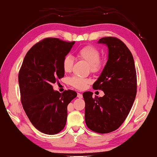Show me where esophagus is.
Returning a JSON list of instances; mask_svg holds the SVG:
<instances>
[{
    "label": "esophagus",
    "mask_w": 157,
    "mask_h": 157,
    "mask_svg": "<svg viewBox=\"0 0 157 157\" xmlns=\"http://www.w3.org/2000/svg\"><path fill=\"white\" fill-rule=\"evenodd\" d=\"M77 97H78V98H80V99H81L82 97V95L81 93H77Z\"/></svg>",
    "instance_id": "obj_1"
}]
</instances>
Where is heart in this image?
<instances>
[{
    "mask_svg": "<svg viewBox=\"0 0 157 157\" xmlns=\"http://www.w3.org/2000/svg\"><path fill=\"white\" fill-rule=\"evenodd\" d=\"M77 57L89 64L90 71L93 73L100 72L103 68V62L101 60L100 52L93 46H86L81 48L76 53ZM73 60L71 57L66 56L62 62V68L66 73L72 71ZM91 82V80L88 78H81L74 76L69 80L70 85L79 90L85 89Z\"/></svg>",
    "mask_w": 157,
    "mask_h": 157,
    "instance_id": "heart-1",
    "label": "heart"
}]
</instances>
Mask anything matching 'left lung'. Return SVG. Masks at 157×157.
Returning <instances> with one entry per match:
<instances>
[{"mask_svg": "<svg viewBox=\"0 0 157 157\" xmlns=\"http://www.w3.org/2000/svg\"><path fill=\"white\" fill-rule=\"evenodd\" d=\"M98 43L107 46L108 60L93 88L105 95L93 97L92 92L83 93L85 119L90 130L107 134L117 130L130 113L136 95L137 77L133 56L123 41L105 37Z\"/></svg>", "mask_w": 157, "mask_h": 157, "instance_id": "left-lung-1", "label": "left lung"}]
</instances>
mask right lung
I'll return each mask as SVG.
<instances>
[{
    "label": "right lung",
    "mask_w": 157,
    "mask_h": 157,
    "mask_svg": "<svg viewBox=\"0 0 157 157\" xmlns=\"http://www.w3.org/2000/svg\"><path fill=\"white\" fill-rule=\"evenodd\" d=\"M75 43L44 39L27 52L20 68L21 101L31 123L42 133L53 135L63 130L67 106L77 95L72 90L60 93L52 86L64 77L62 62Z\"/></svg>",
    "instance_id": "add662e5"
}]
</instances>
